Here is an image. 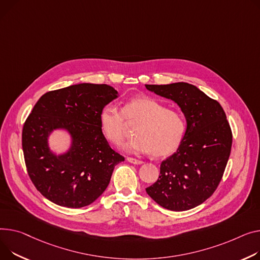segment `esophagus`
<instances>
[{"instance_id": "1", "label": "esophagus", "mask_w": 260, "mask_h": 260, "mask_svg": "<svg viewBox=\"0 0 260 260\" xmlns=\"http://www.w3.org/2000/svg\"><path fill=\"white\" fill-rule=\"evenodd\" d=\"M126 160H127L129 163H132V164H136V165H139V164H142V163H143V162H142V161H140V160L135 159V158H131V157H128Z\"/></svg>"}]
</instances>
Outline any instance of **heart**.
<instances>
[{
  "instance_id": "1",
  "label": "heart",
  "mask_w": 260,
  "mask_h": 260,
  "mask_svg": "<svg viewBox=\"0 0 260 260\" xmlns=\"http://www.w3.org/2000/svg\"><path fill=\"white\" fill-rule=\"evenodd\" d=\"M136 138L123 145L131 152L150 153L157 158L168 157L181 146L186 135L184 115L167 109L161 101L149 96L126 100L121 111L113 105L103 107L99 114L102 135L114 145H120L127 136V124H136Z\"/></svg>"
}]
</instances>
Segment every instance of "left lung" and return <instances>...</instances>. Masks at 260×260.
I'll return each instance as SVG.
<instances>
[{"mask_svg":"<svg viewBox=\"0 0 260 260\" xmlns=\"http://www.w3.org/2000/svg\"><path fill=\"white\" fill-rule=\"evenodd\" d=\"M145 88L178 103L187 121L181 146L161 163L159 179L146 192L165 209H192L213 194L226 169L232 147L226 113L216 100L187 82Z\"/></svg>","mask_w":260,"mask_h":260,"instance_id":"left-lung-1","label":"left lung"}]
</instances>
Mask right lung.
Returning <instances> with one entry per match:
<instances>
[{
    "label": "right lung",
    "instance_id": "right-lung-1",
    "mask_svg": "<svg viewBox=\"0 0 260 260\" xmlns=\"http://www.w3.org/2000/svg\"><path fill=\"white\" fill-rule=\"evenodd\" d=\"M109 84L79 83L44 94L26 119L22 146L28 176L49 201L68 208H81L107 189L114 167L124 161L109 145L99 125L103 107L117 98ZM64 128L73 147L58 157L47 147V136Z\"/></svg>",
    "mask_w": 260,
    "mask_h": 260
}]
</instances>
